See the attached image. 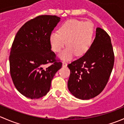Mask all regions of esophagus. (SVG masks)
Returning <instances> with one entry per match:
<instances>
[{"mask_svg":"<svg viewBox=\"0 0 124 124\" xmlns=\"http://www.w3.org/2000/svg\"><path fill=\"white\" fill-rule=\"evenodd\" d=\"M62 66H63V67H67V62H63V63H62Z\"/></svg>","mask_w":124,"mask_h":124,"instance_id":"esophagus-1","label":"esophagus"}]
</instances>
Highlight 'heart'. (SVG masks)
Wrapping results in <instances>:
<instances>
[{"label":"heart","instance_id":"obj_1","mask_svg":"<svg viewBox=\"0 0 124 124\" xmlns=\"http://www.w3.org/2000/svg\"><path fill=\"white\" fill-rule=\"evenodd\" d=\"M93 26L90 22L71 19L63 22L57 32L49 35V43L53 52L59 53L65 47L67 48L60 54L63 60L72 59L74 55L82 56L89 48L93 36Z\"/></svg>","mask_w":124,"mask_h":124}]
</instances>
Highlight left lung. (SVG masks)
I'll return each mask as SVG.
<instances>
[{
    "mask_svg": "<svg viewBox=\"0 0 124 124\" xmlns=\"http://www.w3.org/2000/svg\"><path fill=\"white\" fill-rule=\"evenodd\" d=\"M114 61L110 37L98 27L94 41L85 54L68 65L70 92L81 100L91 99L99 95L109 80Z\"/></svg>",
    "mask_w": 124,
    "mask_h": 124,
    "instance_id": "obj_1",
    "label": "left lung"
}]
</instances>
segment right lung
Listing matches in <instances>:
<instances>
[{
    "instance_id": "right-lung-1",
    "label": "right lung",
    "mask_w": 124,
    "mask_h": 124,
    "mask_svg": "<svg viewBox=\"0 0 124 124\" xmlns=\"http://www.w3.org/2000/svg\"><path fill=\"white\" fill-rule=\"evenodd\" d=\"M59 21L56 16H37L24 24L12 42L10 74L16 89L27 98L38 99L46 95L55 74L62 67L48 40ZM47 64L51 65L44 67Z\"/></svg>"
}]
</instances>
